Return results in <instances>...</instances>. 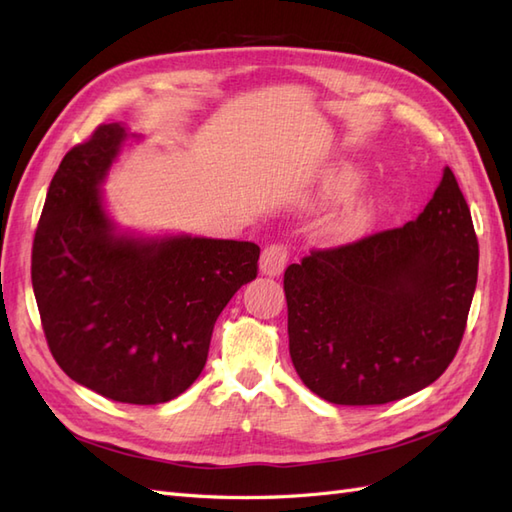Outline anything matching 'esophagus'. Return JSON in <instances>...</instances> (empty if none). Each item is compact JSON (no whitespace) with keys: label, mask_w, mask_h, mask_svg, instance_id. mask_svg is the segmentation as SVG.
<instances>
[{"label":"esophagus","mask_w":512,"mask_h":512,"mask_svg":"<svg viewBox=\"0 0 512 512\" xmlns=\"http://www.w3.org/2000/svg\"><path fill=\"white\" fill-rule=\"evenodd\" d=\"M288 257H290V248L288 244H268L264 251H261V259H259V270L261 275H268V277H279L285 264H288Z\"/></svg>","instance_id":"1"}]
</instances>
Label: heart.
<instances>
[{
    "mask_svg": "<svg viewBox=\"0 0 512 512\" xmlns=\"http://www.w3.org/2000/svg\"><path fill=\"white\" fill-rule=\"evenodd\" d=\"M360 183V174L355 170H342L336 174L334 181H331V194L334 196H347L351 194L355 185ZM368 220H371V207L364 205V202H360V205H353L351 209H347L340 216L338 220V231L347 233V235H353L362 231Z\"/></svg>",
    "mask_w": 512,
    "mask_h": 512,
    "instance_id": "1",
    "label": "heart"
}]
</instances>
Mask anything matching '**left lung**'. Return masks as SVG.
Listing matches in <instances>:
<instances>
[{
	"label": "left lung",
	"mask_w": 512,
	"mask_h": 512,
	"mask_svg": "<svg viewBox=\"0 0 512 512\" xmlns=\"http://www.w3.org/2000/svg\"><path fill=\"white\" fill-rule=\"evenodd\" d=\"M478 257L469 205L445 168L417 220L288 266L290 358L303 384L338 406H379L436 382L465 334Z\"/></svg>",
	"instance_id": "8db88e82"
}]
</instances>
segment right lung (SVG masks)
Wrapping results in <instances>:
<instances>
[{"mask_svg":"<svg viewBox=\"0 0 512 512\" xmlns=\"http://www.w3.org/2000/svg\"><path fill=\"white\" fill-rule=\"evenodd\" d=\"M100 124L47 189L32 244V288L56 364L98 395L154 406L192 386L213 325L257 277L253 242L115 233L100 185L126 139Z\"/></svg>","mask_w":512,"mask_h":512,"instance_id":"right-lung-1","label":"right lung"}]
</instances>
